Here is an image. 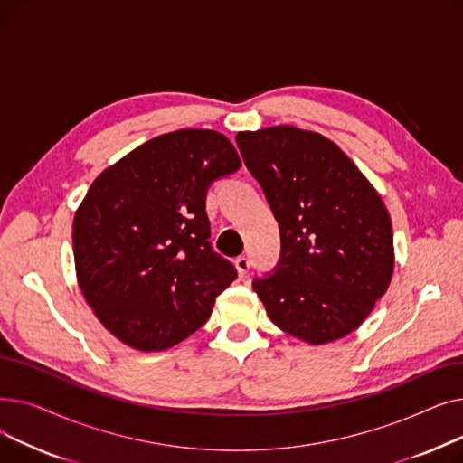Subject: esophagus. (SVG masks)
Here are the masks:
<instances>
[{"label":"esophagus","mask_w":463,"mask_h":463,"mask_svg":"<svg viewBox=\"0 0 463 463\" xmlns=\"http://www.w3.org/2000/svg\"><path fill=\"white\" fill-rule=\"evenodd\" d=\"M234 266H236V270H238V274L244 278L246 274H248V270H250V266H251V262H250V259L248 257H238L236 260H234Z\"/></svg>","instance_id":"34e87169"}]
</instances>
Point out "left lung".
<instances>
[{
  "label": "left lung",
  "mask_w": 463,
  "mask_h": 463,
  "mask_svg": "<svg viewBox=\"0 0 463 463\" xmlns=\"http://www.w3.org/2000/svg\"><path fill=\"white\" fill-rule=\"evenodd\" d=\"M238 148L281 232V260L253 290L272 323L309 345L356 330L394 274L388 210L351 157L295 126L240 131Z\"/></svg>",
  "instance_id": "obj_1"
}]
</instances>
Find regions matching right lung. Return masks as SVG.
Returning a JSON list of instances; mask_svg holds the SVG:
<instances>
[{"label":"right lung","instance_id":"add662e5","mask_svg":"<svg viewBox=\"0 0 463 463\" xmlns=\"http://www.w3.org/2000/svg\"><path fill=\"white\" fill-rule=\"evenodd\" d=\"M241 166L212 129L150 138L93 180L72 219L77 281L121 344L166 351L197 332L236 279L210 248L206 191Z\"/></svg>","mask_w":463,"mask_h":463}]
</instances>
